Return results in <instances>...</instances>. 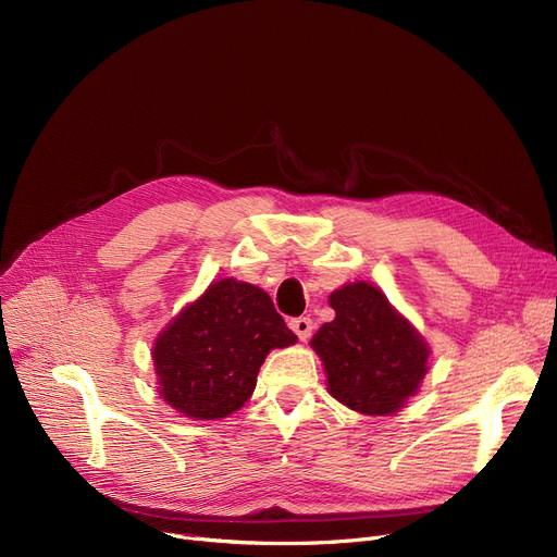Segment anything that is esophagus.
<instances>
[{
  "instance_id": "esophagus-1",
  "label": "esophagus",
  "mask_w": 557,
  "mask_h": 557,
  "mask_svg": "<svg viewBox=\"0 0 557 557\" xmlns=\"http://www.w3.org/2000/svg\"><path fill=\"white\" fill-rule=\"evenodd\" d=\"M288 325H290V330H294V332L298 334L300 341H307V338L311 336V332H313V320H311V318H305V315L294 318Z\"/></svg>"
}]
</instances>
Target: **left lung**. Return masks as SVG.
<instances>
[{
  "label": "left lung",
  "mask_w": 557,
  "mask_h": 557,
  "mask_svg": "<svg viewBox=\"0 0 557 557\" xmlns=\"http://www.w3.org/2000/svg\"><path fill=\"white\" fill-rule=\"evenodd\" d=\"M330 305L336 318L311 338L330 393L366 416L399 411L426 374V343L372 284H347Z\"/></svg>",
  "instance_id": "1"
}]
</instances>
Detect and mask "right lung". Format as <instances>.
I'll use <instances>...</instances> for the list:
<instances>
[{
    "label": "right lung",
    "instance_id": "right-lung-1",
    "mask_svg": "<svg viewBox=\"0 0 557 557\" xmlns=\"http://www.w3.org/2000/svg\"><path fill=\"white\" fill-rule=\"evenodd\" d=\"M296 341L269 294L232 277L214 282L156 341L160 395L187 418H225L248 401L271 349Z\"/></svg>",
    "mask_w": 557,
    "mask_h": 557
}]
</instances>
